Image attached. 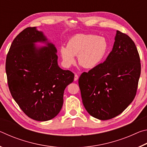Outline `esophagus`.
I'll use <instances>...</instances> for the list:
<instances>
[{
    "instance_id": "obj_1",
    "label": "esophagus",
    "mask_w": 147,
    "mask_h": 147,
    "mask_svg": "<svg viewBox=\"0 0 147 147\" xmlns=\"http://www.w3.org/2000/svg\"><path fill=\"white\" fill-rule=\"evenodd\" d=\"M78 76L77 75V74H76L75 75H74V81H77L78 80Z\"/></svg>"
}]
</instances>
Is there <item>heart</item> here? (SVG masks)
<instances>
[{
  "label": "heart",
  "instance_id": "obj_1",
  "mask_svg": "<svg viewBox=\"0 0 147 147\" xmlns=\"http://www.w3.org/2000/svg\"><path fill=\"white\" fill-rule=\"evenodd\" d=\"M108 43L104 37L94 34H76L69 39L59 51L62 62L69 67L75 63L78 55L79 64L86 69H93L102 63L108 51Z\"/></svg>",
  "mask_w": 147,
  "mask_h": 147
}]
</instances>
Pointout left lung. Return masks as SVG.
Listing matches in <instances>:
<instances>
[{"mask_svg":"<svg viewBox=\"0 0 147 147\" xmlns=\"http://www.w3.org/2000/svg\"><path fill=\"white\" fill-rule=\"evenodd\" d=\"M141 74L140 58L130 37L117 30L112 51L102 63L78 80L82 102L93 117L119 115L135 98Z\"/></svg>","mask_w":147,"mask_h":147,"instance_id":"8db88e82","label":"left lung"}]
</instances>
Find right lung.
Here are the masks:
<instances>
[{
    "label": "right lung",
    "instance_id": "add662e5",
    "mask_svg": "<svg viewBox=\"0 0 147 147\" xmlns=\"http://www.w3.org/2000/svg\"><path fill=\"white\" fill-rule=\"evenodd\" d=\"M56 53L43 32L28 27L14 39L7 55L6 72L12 97L34 120L55 117L63 106L65 89L74 80L72 72L58 66Z\"/></svg>",
    "mask_w": 147,
    "mask_h": 147
}]
</instances>
